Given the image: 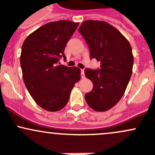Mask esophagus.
Listing matches in <instances>:
<instances>
[{
	"mask_svg": "<svg viewBox=\"0 0 155 155\" xmlns=\"http://www.w3.org/2000/svg\"><path fill=\"white\" fill-rule=\"evenodd\" d=\"M81 77H82V79H84V78H85V71H84V70H81Z\"/></svg>",
	"mask_w": 155,
	"mask_h": 155,
	"instance_id": "1",
	"label": "esophagus"
}]
</instances>
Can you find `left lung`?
<instances>
[{"instance_id":"1","label":"left lung","mask_w":155,"mask_h":155,"mask_svg":"<svg viewBox=\"0 0 155 155\" xmlns=\"http://www.w3.org/2000/svg\"><path fill=\"white\" fill-rule=\"evenodd\" d=\"M79 32L85 38L91 58L101 61L98 70L86 69L85 76L93 82V89L85 94L92 109L105 112L121 100L133 72L132 48L124 36L109 23L87 20Z\"/></svg>"}]
</instances>
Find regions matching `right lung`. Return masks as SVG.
<instances>
[{
  "label": "right lung",
  "instance_id": "1",
  "mask_svg": "<svg viewBox=\"0 0 155 155\" xmlns=\"http://www.w3.org/2000/svg\"><path fill=\"white\" fill-rule=\"evenodd\" d=\"M79 22L60 20L48 22L25 40L20 56L25 85L36 103L49 112L63 109L70 92L81 79L76 67L58 64Z\"/></svg>",
  "mask_w": 155,
  "mask_h": 155
}]
</instances>
